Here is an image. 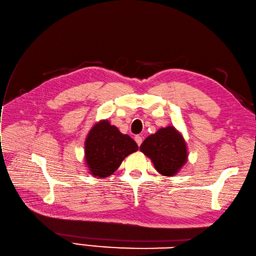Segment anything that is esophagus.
<instances>
[{
  "instance_id": "esophagus-1",
  "label": "esophagus",
  "mask_w": 256,
  "mask_h": 256,
  "mask_svg": "<svg viewBox=\"0 0 256 256\" xmlns=\"http://www.w3.org/2000/svg\"><path fill=\"white\" fill-rule=\"evenodd\" d=\"M135 142H136V144H138V146H140V144L142 142V136L136 135L135 136Z\"/></svg>"
}]
</instances>
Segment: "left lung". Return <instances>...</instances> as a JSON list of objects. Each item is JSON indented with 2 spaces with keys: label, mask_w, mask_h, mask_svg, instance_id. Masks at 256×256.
Segmentation results:
<instances>
[{
  "label": "left lung",
  "mask_w": 256,
  "mask_h": 256,
  "mask_svg": "<svg viewBox=\"0 0 256 256\" xmlns=\"http://www.w3.org/2000/svg\"><path fill=\"white\" fill-rule=\"evenodd\" d=\"M150 158L160 174L174 176L188 162V147L183 135L174 126L160 128L142 142L140 147Z\"/></svg>",
  "instance_id": "left-lung-1"
}]
</instances>
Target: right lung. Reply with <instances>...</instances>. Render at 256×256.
Returning a JSON list of instances; mask_svg holds the SVG:
<instances>
[{"label": "right lung", "mask_w": 256, "mask_h": 256, "mask_svg": "<svg viewBox=\"0 0 256 256\" xmlns=\"http://www.w3.org/2000/svg\"><path fill=\"white\" fill-rule=\"evenodd\" d=\"M84 150L89 174L102 179L114 174L124 158L138 152V146L108 120H100L88 132Z\"/></svg>", "instance_id": "1"}]
</instances>
